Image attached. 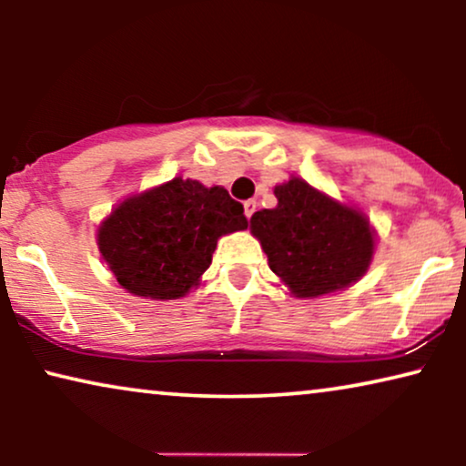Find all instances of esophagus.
<instances>
[{
    "mask_svg": "<svg viewBox=\"0 0 466 466\" xmlns=\"http://www.w3.org/2000/svg\"><path fill=\"white\" fill-rule=\"evenodd\" d=\"M244 212H246L248 218H252V214L257 212V201H254V199L244 201Z\"/></svg>",
    "mask_w": 466,
    "mask_h": 466,
    "instance_id": "obj_1",
    "label": "esophagus"
}]
</instances>
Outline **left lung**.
Instances as JSON below:
<instances>
[{"label":"left lung","mask_w":466,"mask_h":466,"mask_svg":"<svg viewBox=\"0 0 466 466\" xmlns=\"http://www.w3.org/2000/svg\"><path fill=\"white\" fill-rule=\"evenodd\" d=\"M278 208L260 209L250 228L271 271L297 297H320L354 284L373 257L369 220L292 177L273 190Z\"/></svg>","instance_id":"1"}]
</instances>
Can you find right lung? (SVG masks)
Listing matches in <instances>:
<instances>
[{"instance_id": "add662e5", "label": "right lung", "mask_w": 466, "mask_h": 466, "mask_svg": "<svg viewBox=\"0 0 466 466\" xmlns=\"http://www.w3.org/2000/svg\"><path fill=\"white\" fill-rule=\"evenodd\" d=\"M246 227L244 206L225 188L174 177L120 203L99 227L97 244L125 290L180 299L212 263L220 235Z\"/></svg>"}]
</instances>
